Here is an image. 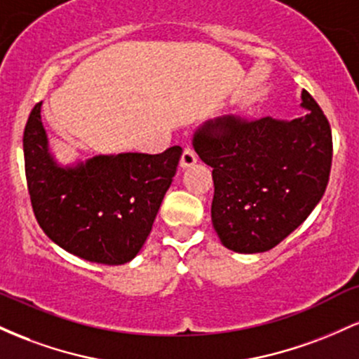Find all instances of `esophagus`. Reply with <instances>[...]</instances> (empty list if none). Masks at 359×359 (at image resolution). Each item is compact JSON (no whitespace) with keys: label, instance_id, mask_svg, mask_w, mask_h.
<instances>
[{"label":"esophagus","instance_id":"obj_1","mask_svg":"<svg viewBox=\"0 0 359 359\" xmlns=\"http://www.w3.org/2000/svg\"><path fill=\"white\" fill-rule=\"evenodd\" d=\"M197 162V155L196 151L192 150V148H185L184 154H182V158H180V167L182 168H187V167H192L194 163Z\"/></svg>","mask_w":359,"mask_h":359}]
</instances>
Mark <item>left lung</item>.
<instances>
[{"label": "left lung", "instance_id": "obj_1", "mask_svg": "<svg viewBox=\"0 0 359 359\" xmlns=\"http://www.w3.org/2000/svg\"><path fill=\"white\" fill-rule=\"evenodd\" d=\"M302 116H221L194 135V148L212 167V226L236 253H262L297 229L324 196L332 162L327 118L302 90Z\"/></svg>", "mask_w": 359, "mask_h": 359}]
</instances>
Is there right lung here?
Returning <instances> with one entry per match:
<instances>
[{"mask_svg": "<svg viewBox=\"0 0 359 359\" xmlns=\"http://www.w3.org/2000/svg\"><path fill=\"white\" fill-rule=\"evenodd\" d=\"M35 104L23 133L25 174L40 228L69 253L102 265L131 262L170 187L182 148L163 154L96 155L59 165Z\"/></svg>", "mask_w": 359, "mask_h": 359, "instance_id": "obj_1", "label": "right lung"}]
</instances>
